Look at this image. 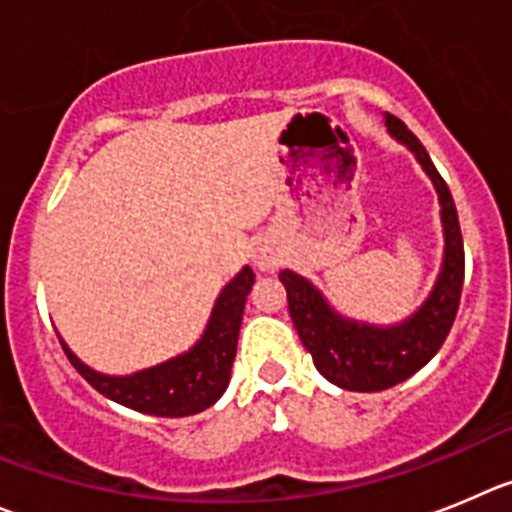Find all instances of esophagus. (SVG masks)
<instances>
[{
  "mask_svg": "<svg viewBox=\"0 0 512 512\" xmlns=\"http://www.w3.org/2000/svg\"><path fill=\"white\" fill-rule=\"evenodd\" d=\"M252 262L260 267L262 273H275L283 262V255H280L278 245H275L273 239H257L255 242V250H252Z\"/></svg>",
  "mask_w": 512,
  "mask_h": 512,
  "instance_id": "1",
  "label": "esophagus"
}]
</instances>
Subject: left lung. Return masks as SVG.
Returning a JSON list of instances; mask_svg holds the SVG:
<instances>
[{"instance_id": "8db88e82", "label": "left lung", "mask_w": 512, "mask_h": 512, "mask_svg": "<svg viewBox=\"0 0 512 512\" xmlns=\"http://www.w3.org/2000/svg\"><path fill=\"white\" fill-rule=\"evenodd\" d=\"M390 137L416 155L426 176L439 193L441 227H444V260L439 278L426 301L405 321L393 326H377L367 321L347 319L331 308L311 280L293 270L280 273V283L288 293V311L303 347L311 352L313 365L329 382L354 393H377L416 375L434 357L449 334L459 308L464 283V245L459 232V216L449 186L439 176L426 147L418 142L398 117H385Z\"/></svg>"}]
</instances>
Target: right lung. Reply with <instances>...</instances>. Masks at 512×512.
Masks as SVG:
<instances>
[{"label": "right lung", "instance_id": "right-lung-1", "mask_svg": "<svg viewBox=\"0 0 512 512\" xmlns=\"http://www.w3.org/2000/svg\"><path fill=\"white\" fill-rule=\"evenodd\" d=\"M252 283H255V273L250 265H245L216 298L209 324L199 342L178 357H170L160 365L132 372V375L96 372L68 349L61 336L58 339L78 375L114 403L127 405L132 411L147 413V416H193L214 405L227 390L234 354H237L242 313H245Z\"/></svg>", "mask_w": 512, "mask_h": 512}]
</instances>
